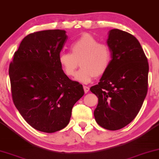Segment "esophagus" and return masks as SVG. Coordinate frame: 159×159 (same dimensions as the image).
I'll return each mask as SVG.
<instances>
[{"instance_id":"34e87169","label":"esophagus","mask_w":159,"mask_h":159,"mask_svg":"<svg viewBox=\"0 0 159 159\" xmlns=\"http://www.w3.org/2000/svg\"><path fill=\"white\" fill-rule=\"evenodd\" d=\"M84 92L87 93L89 91V87L86 86H84Z\"/></svg>"}]
</instances>
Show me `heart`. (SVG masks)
Wrapping results in <instances>:
<instances>
[{
  "label": "heart",
  "instance_id": "heart-1",
  "mask_svg": "<svg viewBox=\"0 0 159 159\" xmlns=\"http://www.w3.org/2000/svg\"><path fill=\"white\" fill-rule=\"evenodd\" d=\"M71 53H61L59 62L64 73L68 77L75 75L80 65L81 69L76 73L75 81L88 84L95 77L106 73L111 64L112 54L109 46L99 43L89 33H84L70 46Z\"/></svg>",
  "mask_w": 159,
  "mask_h": 159
}]
</instances>
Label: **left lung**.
Here are the masks:
<instances>
[{"label": "left lung", "instance_id": "1", "mask_svg": "<svg viewBox=\"0 0 159 159\" xmlns=\"http://www.w3.org/2000/svg\"><path fill=\"white\" fill-rule=\"evenodd\" d=\"M109 69L90 91L98 97L94 111L97 124L108 130L128 125L138 114L148 92L149 65L136 38L118 29L109 31Z\"/></svg>", "mask_w": 159, "mask_h": 159}]
</instances>
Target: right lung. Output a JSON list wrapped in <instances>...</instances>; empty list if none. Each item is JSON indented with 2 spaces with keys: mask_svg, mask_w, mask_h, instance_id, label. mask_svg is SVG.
<instances>
[{
  "mask_svg": "<svg viewBox=\"0 0 159 159\" xmlns=\"http://www.w3.org/2000/svg\"><path fill=\"white\" fill-rule=\"evenodd\" d=\"M67 39L62 30L30 33L21 42L8 69L12 99L32 127L53 133L69 124L83 86L63 72L59 56Z\"/></svg>",
  "mask_w": 159,
  "mask_h": 159,
  "instance_id": "obj_1",
  "label": "right lung"
}]
</instances>
